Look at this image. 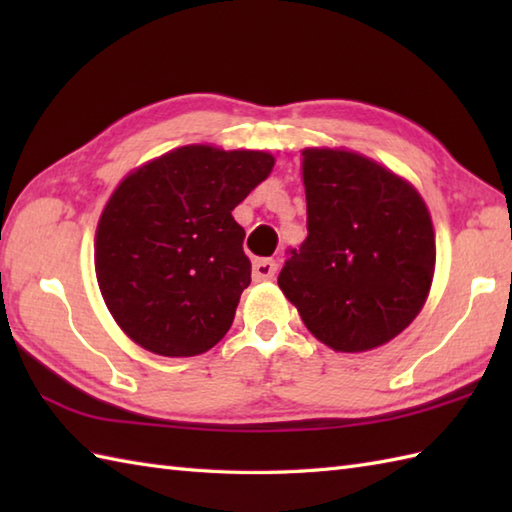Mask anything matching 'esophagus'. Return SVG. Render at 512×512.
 <instances>
[{
	"instance_id": "esophagus-1",
	"label": "esophagus",
	"mask_w": 512,
	"mask_h": 512,
	"mask_svg": "<svg viewBox=\"0 0 512 512\" xmlns=\"http://www.w3.org/2000/svg\"><path fill=\"white\" fill-rule=\"evenodd\" d=\"M277 273V262L275 259H257L253 264V279L255 281H268L273 279Z\"/></svg>"
}]
</instances>
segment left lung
<instances>
[{
	"instance_id": "left-lung-1",
	"label": "left lung",
	"mask_w": 512,
	"mask_h": 512,
	"mask_svg": "<svg viewBox=\"0 0 512 512\" xmlns=\"http://www.w3.org/2000/svg\"><path fill=\"white\" fill-rule=\"evenodd\" d=\"M308 237L277 284L306 328L336 352H367L418 317L436 268L420 193L345 149H303Z\"/></svg>"
}]
</instances>
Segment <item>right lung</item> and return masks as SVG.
I'll return each instance as SVG.
<instances>
[{
  "label": "right lung",
  "mask_w": 512,
  "mask_h": 512,
  "mask_svg": "<svg viewBox=\"0 0 512 512\" xmlns=\"http://www.w3.org/2000/svg\"><path fill=\"white\" fill-rule=\"evenodd\" d=\"M275 167L266 151L187 145L118 184L96 228L94 264L121 330L160 356L222 341L250 284L233 209Z\"/></svg>",
  "instance_id": "obj_1"
}]
</instances>
